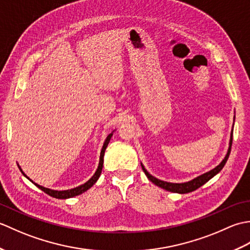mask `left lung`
<instances>
[{
  "label": "left lung",
  "instance_id": "1",
  "mask_svg": "<svg viewBox=\"0 0 250 250\" xmlns=\"http://www.w3.org/2000/svg\"><path fill=\"white\" fill-rule=\"evenodd\" d=\"M232 136H233V132H231V137H230V144H229V149H228L227 155L225 157L224 160L221 161V163L219 166H217L215 168L211 169V171L207 172L203 175H201V176L196 177L192 180H190L188 183H182V184H174V183H167V182H163V180L158 179L156 177H153L152 175H150L146 171V168L143 167L142 164V168L144 173L146 174V176L148 177V179L150 180L151 183H153L155 185H157L158 187H160L162 189H166L167 191H171V192H175V193H188V192H192V191L196 190L198 188H200L201 186H203L205 183L208 182L210 178H213L215 175L218 174L222 167H225V164L228 160V158L230 156V151H231V146H232Z\"/></svg>",
  "mask_w": 250,
  "mask_h": 250
}]
</instances>
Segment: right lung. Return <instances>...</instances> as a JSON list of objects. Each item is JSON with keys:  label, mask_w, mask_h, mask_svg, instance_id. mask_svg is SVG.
I'll use <instances>...</instances> for the list:
<instances>
[{"label": "right lung", "mask_w": 250, "mask_h": 250, "mask_svg": "<svg viewBox=\"0 0 250 250\" xmlns=\"http://www.w3.org/2000/svg\"><path fill=\"white\" fill-rule=\"evenodd\" d=\"M111 136H113V133H110L107 137H106V140H105V142H104V145H103V147H102V150H101L100 162H99V167H98L97 172L94 173L93 176H92L91 178H90L87 183H84L83 185L78 186V187L74 188V189L63 190V191L51 190V189L43 187V186L37 185V184H35V183H34V185L36 186V187H39L41 190H43L45 193H47L48 195L52 196V198H56V199H68V198H73V196H76V195H79V194L83 193L84 191H87L89 188H91L92 186L95 184V182H97V180H98L99 177H100L101 172H102V167H103V161H104L103 158H104L105 149H106V147H107V145H108V143H109V141H110V137H111ZM18 167H19V166H18ZM19 168H20V167H19ZM20 171H21V173H22V174L24 175V176H25V174L22 172V169L20 168ZM25 177L28 178V179H30L28 176H25ZM30 180H31V179H30ZM31 182H32V180H31ZM32 183H33V182H32Z\"/></svg>", "instance_id": "obj_1"}]
</instances>
